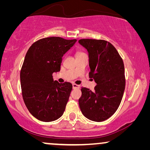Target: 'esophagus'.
Here are the masks:
<instances>
[{
    "instance_id": "1",
    "label": "esophagus",
    "mask_w": 150,
    "mask_h": 150,
    "mask_svg": "<svg viewBox=\"0 0 150 150\" xmlns=\"http://www.w3.org/2000/svg\"><path fill=\"white\" fill-rule=\"evenodd\" d=\"M72 87H73L74 89H79L80 86L76 85V84H72Z\"/></svg>"
}]
</instances>
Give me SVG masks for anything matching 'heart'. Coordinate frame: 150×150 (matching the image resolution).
<instances>
[{"label": "heart", "mask_w": 150, "mask_h": 150, "mask_svg": "<svg viewBox=\"0 0 150 150\" xmlns=\"http://www.w3.org/2000/svg\"><path fill=\"white\" fill-rule=\"evenodd\" d=\"M83 53H84V52H77V54H76V55H78V54H83Z\"/></svg>", "instance_id": "1"}]
</instances>
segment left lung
Here are the masks:
<instances>
[{
  "mask_svg": "<svg viewBox=\"0 0 150 150\" xmlns=\"http://www.w3.org/2000/svg\"><path fill=\"white\" fill-rule=\"evenodd\" d=\"M79 42L89 52V78L97 84L93 91L81 87L80 108L89 120L103 122L115 112L122 101L126 86L124 62L107 41L81 39Z\"/></svg>",
  "mask_w": 150,
  "mask_h": 150,
  "instance_id": "1",
  "label": "left lung"
}]
</instances>
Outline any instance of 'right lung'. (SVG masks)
I'll return each mask as SVG.
<instances>
[{
  "label": "right lung",
  "instance_id": "1",
  "mask_svg": "<svg viewBox=\"0 0 150 150\" xmlns=\"http://www.w3.org/2000/svg\"><path fill=\"white\" fill-rule=\"evenodd\" d=\"M76 41L60 37L43 38L26 52L20 71L22 98L28 111L39 120L52 122L65 111L72 85L54 81L52 74L60 71L63 54Z\"/></svg>",
  "mask_w": 150,
  "mask_h": 150
}]
</instances>
